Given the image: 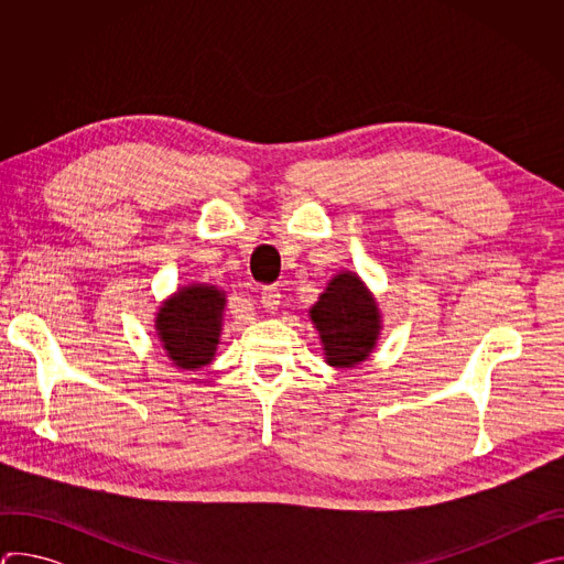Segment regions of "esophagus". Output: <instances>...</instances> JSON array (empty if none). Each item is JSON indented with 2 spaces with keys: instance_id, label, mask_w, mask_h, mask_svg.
Here are the masks:
<instances>
[{
  "instance_id": "1",
  "label": "esophagus",
  "mask_w": 564,
  "mask_h": 564,
  "mask_svg": "<svg viewBox=\"0 0 564 564\" xmlns=\"http://www.w3.org/2000/svg\"><path fill=\"white\" fill-rule=\"evenodd\" d=\"M279 303H281V290L274 288V285L263 288V292H261V305H263L268 312H274V310L279 307Z\"/></svg>"
}]
</instances>
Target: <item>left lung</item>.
Instances as JSON below:
<instances>
[{
  "label": "left lung",
  "instance_id": "1",
  "mask_svg": "<svg viewBox=\"0 0 564 564\" xmlns=\"http://www.w3.org/2000/svg\"><path fill=\"white\" fill-rule=\"evenodd\" d=\"M326 361L335 368H355L370 357L381 333L375 296L355 272H339L310 307Z\"/></svg>",
  "mask_w": 564,
  "mask_h": 564
}]
</instances>
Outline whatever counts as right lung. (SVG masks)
<instances>
[{
	"instance_id": "right-lung-1",
	"label": "right lung",
	"mask_w": 564,
	"mask_h": 564,
	"mask_svg": "<svg viewBox=\"0 0 564 564\" xmlns=\"http://www.w3.org/2000/svg\"><path fill=\"white\" fill-rule=\"evenodd\" d=\"M223 312L225 292L207 283L185 285L158 307V339L178 368L196 370L214 359L223 330Z\"/></svg>"
}]
</instances>
